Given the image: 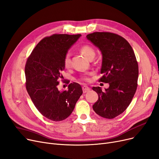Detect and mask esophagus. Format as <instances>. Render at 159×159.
I'll return each instance as SVG.
<instances>
[{
    "label": "esophagus",
    "instance_id": "obj_1",
    "mask_svg": "<svg viewBox=\"0 0 159 159\" xmlns=\"http://www.w3.org/2000/svg\"><path fill=\"white\" fill-rule=\"evenodd\" d=\"M82 89H83V92L84 93H87V92H89V91L91 90L90 88L89 87H87V86H83V87H82Z\"/></svg>",
    "mask_w": 159,
    "mask_h": 159
}]
</instances>
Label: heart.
Returning a JSON list of instances; mask_svg holds the SVG:
<instances>
[{
    "label": "heart",
    "mask_w": 159,
    "mask_h": 159,
    "mask_svg": "<svg viewBox=\"0 0 159 159\" xmlns=\"http://www.w3.org/2000/svg\"><path fill=\"white\" fill-rule=\"evenodd\" d=\"M80 52H81V53L83 54L84 56H85L87 58H88L89 59H91V57H94L95 55V50L94 49V48L88 45V44H85V45L82 46L80 48ZM64 66L66 68H69L70 67L71 65V59H70V55L69 53H67L64 59ZM81 80L83 81H89L90 80L89 78L88 75H85L81 76L80 78Z\"/></svg>",
    "instance_id": "obj_1"
}]
</instances>
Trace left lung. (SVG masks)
<instances>
[{
	"label": "left lung",
	"mask_w": 159,
	"mask_h": 159,
	"mask_svg": "<svg viewBox=\"0 0 159 159\" xmlns=\"http://www.w3.org/2000/svg\"><path fill=\"white\" fill-rule=\"evenodd\" d=\"M87 39L98 47L102 55L99 81L109 83L105 92L100 87L93 90L98 99L93 108L98 116L113 119L127 108L138 86V65L130 43L124 38L108 32H95Z\"/></svg>",
	"instance_id": "left-lung-1"
}]
</instances>
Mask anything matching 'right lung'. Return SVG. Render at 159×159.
<instances>
[{
	"mask_svg": "<svg viewBox=\"0 0 159 159\" xmlns=\"http://www.w3.org/2000/svg\"><path fill=\"white\" fill-rule=\"evenodd\" d=\"M81 34H54L40 41L28 57L25 67L26 89L36 109L43 116L61 121L73 111L83 93L78 83L59 91L58 79L65 69L64 59L68 49Z\"/></svg>",
	"mask_w": 159,
	"mask_h": 159,
	"instance_id": "obj_1",
	"label": "right lung"
}]
</instances>
